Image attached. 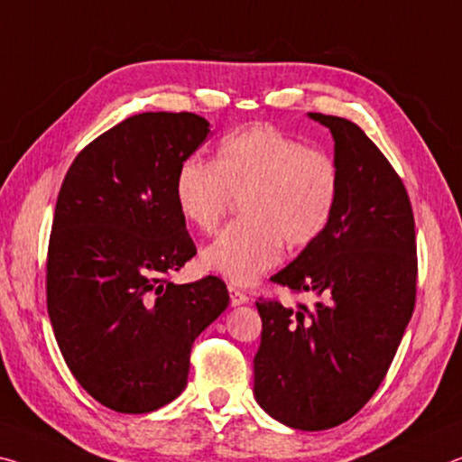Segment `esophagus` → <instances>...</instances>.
<instances>
[{
    "mask_svg": "<svg viewBox=\"0 0 462 462\" xmlns=\"http://www.w3.org/2000/svg\"><path fill=\"white\" fill-rule=\"evenodd\" d=\"M229 297H231V307H239V305H245L249 300L247 294L244 291L236 289V286H229Z\"/></svg>",
    "mask_w": 462,
    "mask_h": 462,
    "instance_id": "1",
    "label": "esophagus"
}]
</instances>
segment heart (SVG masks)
I'll return each instance as SVG.
<instances>
[{
    "label": "heart",
    "mask_w": 462,
    "mask_h": 462,
    "mask_svg": "<svg viewBox=\"0 0 462 462\" xmlns=\"http://www.w3.org/2000/svg\"><path fill=\"white\" fill-rule=\"evenodd\" d=\"M342 173L328 151L307 147L272 125H252L225 137L217 162L190 157L173 181L180 215L213 233L241 196L244 221L225 229L200 254L207 270L247 286L282 258L284 244L305 249L334 218Z\"/></svg>",
    "instance_id": "obj_1"
}]
</instances>
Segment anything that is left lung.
I'll return each mask as SVG.
<instances>
[{
  "instance_id": "left-lung-1",
  "label": "left lung",
  "mask_w": 462,
  "mask_h": 462,
  "mask_svg": "<svg viewBox=\"0 0 462 462\" xmlns=\"http://www.w3.org/2000/svg\"><path fill=\"white\" fill-rule=\"evenodd\" d=\"M342 190L328 231L270 278L328 302H255L262 342L254 395L284 426L319 432L358 413L379 389L415 305V225L402 178L358 125L319 112Z\"/></svg>"
}]
</instances>
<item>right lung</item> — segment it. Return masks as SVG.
<instances>
[{
  "label": "right lung",
  "mask_w": 462,
  "mask_h": 462,
  "mask_svg": "<svg viewBox=\"0 0 462 462\" xmlns=\"http://www.w3.org/2000/svg\"><path fill=\"white\" fill-rule=\"evenodd\" d=\"M192 112H143L100 134L60 186L47 260L59 350L96 402L149 413L188 383L194 339L229 305L223 281L168 278L196 255L173 181L208 137Z\"/></svg>",
  "instance_id": "right-lung-1"
}]
</instances>
